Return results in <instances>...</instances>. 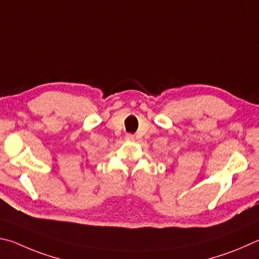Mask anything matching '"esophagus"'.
I'll return each instance as SVG.
<instances>
[{
  "instance_id": "34e87169",
  "label": "esophagus",
  "mask_w": 259,
  "mask_h": 259,
  "mask_svg": "<svg viewBox=\"0 0 259 259\" xmlns=\"http://www.w3.org/2000/svg\"><path fill=\"white\" fill-rule=\"evenodd\" d=\"M127 139H128V140H134V135L128 134V135H127Z\"/></svg>"
}]
</instances>
